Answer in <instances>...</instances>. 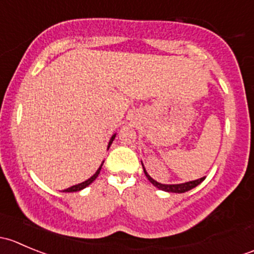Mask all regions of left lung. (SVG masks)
I'll return each mask as SVG.
<instances>
[{
    "label": "left lung",
    "instance_id": "8db88e82",
    "mask_svg": "<svg viewBox=\"0 0 254 254\" xmlns=\"http://www.w3.org/2000/svg\"><path fill=\"white\" fill-rule=\"evenodd\" d=\"M143 172H145L147 179L153 184V186L157 187V188L161 189V190L170 191V193H184V191H188V190H190V189L195 188L198 184H200L201 182L205 179V177H203V178L196 179V181L187 182V183H182V184H161V183H158V182H156L155 179L151 178V177L147 175V172L145 171V168H143Z\"/></svg>",
    "mask_w": 254,
    "mask_h": 254
}]
</instances>
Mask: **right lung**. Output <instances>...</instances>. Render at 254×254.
Returning a JSON list of instances; mask_svg holds the SVG:
<instances>
[{
    "mask_svg": "<svg viewBox=\"0 0 254 254\" xmlns=\"http://www.w3.org/2000/svg\"><path fill=\"white\" fill-rule=\"evenodd\" d=\"M114 137H115V135H113V136H112V139H111V141H109V145H108V147H109V146L112 145V142H113V140H114ZM102 166H103V163H102V165H101V167L98 168V171H97V172L94 173V175L92 176L91 178H89V179H87V181L82 182V183H79V184H76V186H72V187H71V188H67V189H65V190H63V191H78V190H81V189L86 188L87 186H89V184H91L92 182H93L94 179L97 178V177H98L99 172H101V170H102Z\"/></svg>",
    "mask_w": 254,
    "mask_h": 254,
    "instance_id": "add662e5",
    "label": "right lung"
}]
</instances>
